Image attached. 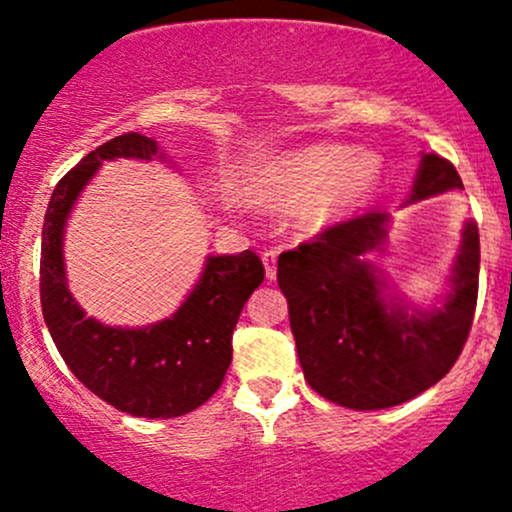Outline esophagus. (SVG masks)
I'll return each instance as SVG.
<instances>
[{"mask_svg":"<svg viewBox=\"0 0 512 512\" xmlns=\"http://www.w3.org/2000/svg\"><path fill=\"white\" fill-rule=\"evenodd\" d=\"M262 265H265L267 282H272V279L277 277V252H272V250L262 252Z\"/></svg>","mask_w":512,"mask_h":512,"instance_id":"1","label":"esophagus"}]
</instances>
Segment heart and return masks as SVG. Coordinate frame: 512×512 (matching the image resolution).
<instances>
[{
  "mask_svg": "<svg viewBox=\"0 0 512 512\" xmlns=\"http://www.w3.org/2000/svg\"><path fill=\"white\" fill-rule=\"evenodd\" d=\"M383 176L370 149L324 142L274 154L250 171L240 196L262 211L292 213L304 230H326L368 201Z\"/></svg>",
  "mask_w": 512,
  "mask_h": 512,
  "instance_id": "obj_1",
  "label": "heart"
}]
</instances>
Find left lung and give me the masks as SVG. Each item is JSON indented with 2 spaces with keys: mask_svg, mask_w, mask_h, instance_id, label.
I'll list each match as a JSON object with an SVG mask.
<instances>
[{
  "mask_svg": "<svg viewBox=\"0 0 512 512\" xmlns=\"http://www.w3.org/2000/svg\"><path fill=\"white\" fill-rule=\"evenodd\" d=\"M456 188L464 184L454 164L422 154L405 206ZM390 223L385 211L358 215L277 262L306 383L348 410H385L437 385L459 358L476 311V223H464L444 294L429 306L397 292L370 260L385 250Z\"/></svg>",
  "mask_w": 512,
  "mask_h": 512,
  "instance_id": "left-lung-1",
  "label": "left lung"
}]
</instances>
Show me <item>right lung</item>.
Listing matches in <instances>:
<instances>
[{"mask_svg": "<svg viewBox=\"0 0 512 512\" xmlns=\"http://www.w3.org/2000/svg\"><path fill=\"white\" fill-rule=\"evenodd\" d=\"M166 161L157 139L129 132L68 171L48 201L41 230V309L71 373L115 410L147 419L193 412L223 383L233 360V328L265 279L255 252L208 255L179 309L154 324L110 326L83 311L68 289L63 238L75 203L102 161Z\"/></svg>", "mask_w": 512, "mask_h": 512, "instance_id": "add662e5", "label": "right lung"}]
</instances>
